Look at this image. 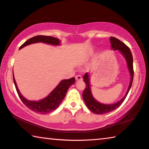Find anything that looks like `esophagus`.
<instances>
[{"label": "esophagus", "mask_w": 149, "mask_h": 149, "mask_svg": "<svg viewBox=\"0 0 149 149\" xmlns=\"http://www.w3.org/2000/svg\"><path fill=\"white\" fill-rule=\"evenodd\" d=\"M75 79H76V81H80V80H82V77L80 75H75Z\"/></svg>", "instance_id": "obj_1"}]
</instances>
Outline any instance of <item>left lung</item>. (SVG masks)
Segmentation results:
<instances>
[{"label": "left lung", "instance_id": "1", "mask_svg": "<svg viewBox=\"0 0 149 149\" xmlns=\"http://www.w3.org/2000/svg\"><path fill=\"white\" fill-rule=\"evenodd\" d=\"M110 40L112 49L114 50H119L125 58L127 64L128 70H129L131 75V81L127 92H126L124 97L120 101L112 104H104L97 102L94 99V97H93L91 91V87L89 84V74L88 73H86L85 75H84L83 78H84V81L85 83V85H86V87H85L84 92H83V99H84L85 104H86L87 108L92 112L97 114H104L112 112V111L116 110L122 104L123 102L125 99L126 97H127L128 93L130 91L131 87H132L133 79V74H134L133 66V56L132 52L130 51V48L127 47V45H125L123 42L120 41L119 39L115 38V37H111Z\"/></svg>", "mask_w": 149, "mask_h": 149}]
</instances>
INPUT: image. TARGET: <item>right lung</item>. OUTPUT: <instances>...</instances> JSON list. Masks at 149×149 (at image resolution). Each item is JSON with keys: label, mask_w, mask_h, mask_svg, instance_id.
Returning <instances> with one entry per match:
<instances>
[{"label": "right lung", "mask_w": 149, "mask_h": 149, "mask_svg": "<svg viewBox=\"0 0 149 149\" xmlns=\"http://www.w3.org/2000/svg\"><path fill=\"white\" fill-rule=\"evenodd\" d=\"M41 42L52 45H60V40L57 38L50 36H45V35H37V36H35L26 41L19 47V49H22L27 45ZM13 80L17 94H18L19 97L22 102L33 112L41 114H46L55 110L58 107L60 102L64 99L69 87L72 85L74 84L75 79V77H72L68 79L61 81L56 88L46 98L40 100L39 101H32V100H27L26 98H24L20 93L18 88H17L16 80L14 77V74Z\"/></svg>", "instance_id": "right-lung-1"}]
</instances>
